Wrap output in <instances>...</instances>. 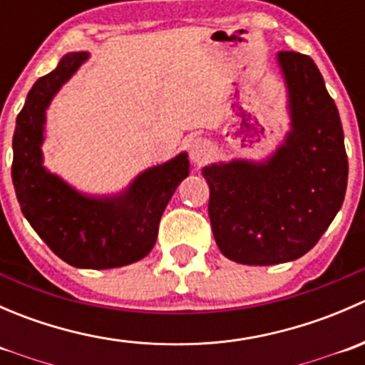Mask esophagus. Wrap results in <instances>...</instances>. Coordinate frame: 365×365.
Wrapping results in <instances>:
<instances>
[{"label": "esophagus", "mask_w": 365, "mask_h": 365, "mask_svg": "<svg viewBox=\"0 0 365 365\" xmlns=\"http://www.w3.org/2000/svg\"><path fill=\"white\" fill-rule=\"evenodd\" d=\"M189 155L190 160L196 162V164H203L210 159L212 155V145H210L208 139L205 138H194L189 141Z\"/></svg>", "instance_id": "1"}]
</instances>
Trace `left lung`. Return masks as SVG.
I'll return each instance as SVG.
<instances>
[{
	"mask_svg": "<svg viewBox=\"0 0 365 365\" xmlns=\"http://www.w3.org/2000/svg\"><path fill=\"white\" fill-rule=\"evenodd\" d=\"M292 130L264 162L203 168L208 215L220 252L242 264H277L311 251L342 206L348 157L336 102L314 61L277 54Z\"/></svg>",
	"mask_w": 365,
	"mask_h": 365,
	"instance_id": "left-lung-1",
	"label": "left lung"
}]
</instances>
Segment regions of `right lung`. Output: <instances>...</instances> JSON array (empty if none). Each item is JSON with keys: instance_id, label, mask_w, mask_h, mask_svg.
<instances>
[{"instance_id": "right-lung-1", "label": "right lung", "mask_w": 365, "mask_h": 365, "mask_svg": "<svg viewBox=\"0 0 365 365\" xmlns=\"http://www.w3.org/2000/svg\"><path fill=\"white\" fill-rule=\"evenodd\" d=\"M88 56L65 54L29 90L14 132L12 182L24 217L51 251L76 268L106 270L152 251L162 213L189 176V159L183 152L153 165L114 196H88L43 168L46 109Z\"/></svg>"}]
</instances>
